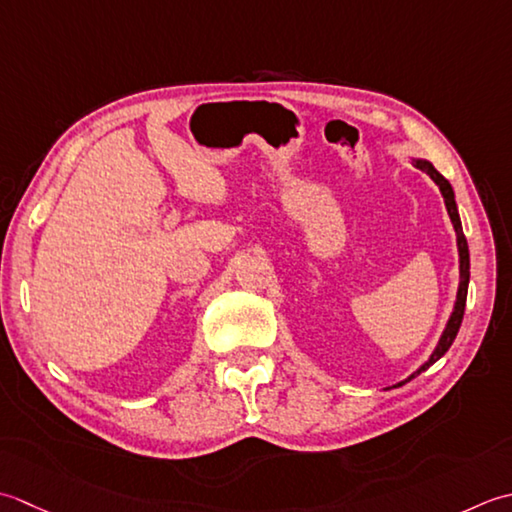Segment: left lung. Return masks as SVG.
<instances>
[{
    "instance_id": "obj_1",
    "label": "left lung",
    "mask_w": 512,
    "mask_h": 512,
    "mask_svg": "<svg viewBox=\"0 0 512 512\" xmlns=\"http://www.w3.org/2000/svg\"><path fill=\"white\" fill-rule=\"evenodd\" d=\"M415 168H420L422 172H426L433 179V183L440 187V192L444 196V205H446V212L448 216H451V223H453V229H455V236H457V254H460V285H457V298H455V305H453V311H451V318H448L446 327L442 331L440 336V342H437V347L433 349V353L429 356V360H426L420 369L413 371L409 378L393 384V387H402L404 382H409L411 378H415V375H420L422 371H426L431 367V364H435L437 360H440L444 353L451 349V344L457 336V331H460V325H462V318H464V307H466V294H468V280H471V256H468V243H466V236H464V229H462V221H460V212H457V203H455V192L451 183H448L444 176L437 172L433 168L431 161L426 159H411Z\"/></svg>"
}]
</instances>
